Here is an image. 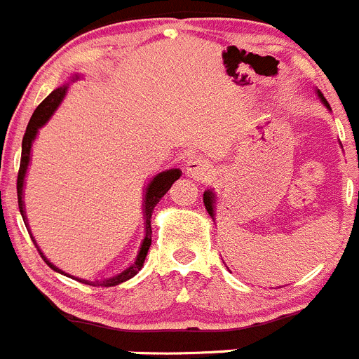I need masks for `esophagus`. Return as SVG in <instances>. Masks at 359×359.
I'll return each instance as SVG.
<instances>
[{"instance_id": "34e87169", "label": "esophagus", "mask_w": 359, "mask_h": 359, "mask_svg": "<svg viewBox=\"0 0 359 359\" xmlns=\"http://www.w3.org/2000/svg\"><path fill=\"white\" fill-rule=\"evenodd\" d=\"M185 170L187 174H190L194 177H204L206 174H210V167H208V163L203 158L189 160L185 165Z\"/></svg>"}]
</instances>
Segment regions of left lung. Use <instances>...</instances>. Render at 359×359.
Masks as SVG:
<instances>
[{"label": "left lung", "mask_w": 359, "mask_h": 359, "mask_svg": "<svg viewBox=\"0 0 359 359\" xmlns=\"http://www.w3.org/2000/svg\"><path fill=\"white\" fill-rule=\"evenodd\" d=\"M317 97L323 102L324 107H326L327 111H331L330 104H327V100L323 97V93H320L319 90H317ZM204 206H206V211L210 213V217L215 220V213H217V196H215L213 190H206V192H204Z\"/></svg>", "instance_id": "1"}]
</instances>
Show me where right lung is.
<instances>
[{"mask_svg": "<svg viewBox=\"0 0 359 359\" xmlns=\"http://www.w3.org/2000/svg\"><path fill=\"white\" fill-rule=\"evenodd\" d=\"M79 79H81V75L74 74L70 79L67 81V83L61 84L60 88H56V90H54L53 93H50L49 97H47L46 100H43L42 104H40L39 107L35 109V112H33L32 119H29V123H28V128H26V134H24V137H22V155H20V167H19V174H17V199H19V211H20V215H22V220H24V224H26L28 233H32V231H29L28 217H26V208H24V183H26V174H28L29 162H32L33 142H35V139H36V135H39L40 128H42V126L46 125V123L49 121L50 118H53V114L57 111V107L61 105V102L65 100V97H67L70 84L75 83V81H79ZM180 176H182V170H180V169L162 170V172L155 174V176L149 180L148 185L144 187V190H142V192H144V196H142V215H144V238H142L141 248H139V254H137V257H135V261L132 262L128 268L123 269V271L116 273L114 276H109V278L86 280V278H79V276L68 275V273H65L63 269H60L57 266H54L53 262H50L49 259L43 255V252L39 248V245H36L33 234H29V236H32V240L35 241L36 248H39V252H40V255L43 257V261H46L47 264H49L50 268L54 269V271L61 273V275H65V276H72V278L79 280V282H83V284L93 285V287H112V285L123 284V282H126V280H130L132 276L137 275V273L141 271L142 266H144V259H146V255H148L149 247H151V215H153V210H155L156 204L160 203V199L165 196L167 190L172 187V183L176 182V180H180Z\"/></svg>", "mask_w": 359, "mask_h": 359, "instance_id": "obj_1", "label": "right lung"}]
</instances>
